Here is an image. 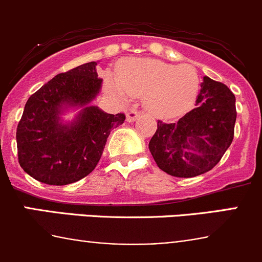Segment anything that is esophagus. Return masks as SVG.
Masks as SVG:
<instances>
[{
    "instance_id": "1",
    "label": "esophagus",
    "mask_w": 262,
    "mask_h": 262,
    "mask_svg": "<svg viewBox=\"0 0 262 262\" xmlns=\"http://www.w3.org/2000/svg\"><path fill=\"white\" fill-rule=\"evenodd\" d=\"M139 115H141V113L137 112V110H130V112L126 114V121H129V123H133V121H136L137 119H138Z\"/></svg>"
}]
</instances>
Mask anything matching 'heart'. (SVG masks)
I'll list each match as a JSON object with an SVG mask.
<instances>
[{
    "mask_svg": "<svg viewBox=\"0 0 262 262\" xmlns=\"http://www.w3.org/2000/svg\"><path fill=\"white\" fill-rule=\"evenodd\" d=\"M113 92L123 101L143 97L150 114L172 119L189 112L196 100L200 78L190 64H171L157 59H129L119 64Z\"/></svg>",
    "mask_w": 262,
    "mask_h": 262,
    "instance_id": "heart-1",
    "label": "heart"
}]
</instances>
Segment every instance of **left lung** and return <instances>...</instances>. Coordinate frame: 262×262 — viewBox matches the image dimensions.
<instances>
[{
  "label": "left lung",
  "mask_w": 262,
  "mask_h": 262,
  "mask_svg": "<svg viewBox=\"0 0 262 262\" xmlns=\"http://www.w3.org/2000/svg\"><path fill=\"white\" fill-rule=\"evenodd\" d=\"M195 105L176 123L158 120L148 144L158 167L176 178L210 171L233 141L236 97L226 84L205 76Z\"/></svg>",
  "instance_id": "obj_1"
}]
</instances>
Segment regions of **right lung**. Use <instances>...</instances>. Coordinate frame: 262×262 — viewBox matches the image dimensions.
<instances>
[{
	"label": "right lung",
	"mask_w": 262,
	"mask_h": 262,
	"mask_svg": "<svg viewBox=\"0 0 262 262\" xmlns=\"http://www.w3.org/2000/svg\"><path fill=\"white\" fill-rule=\"evenodd\" d=\"M96 62L59 73L31 95L16 130L18 163L48 185H68L94 171L112 129L124 114H107L91 105L100 94ZM76 111L72 121L62 115Z\"/></svg>",
	"instance_id": "add662e5"
}]
</instances>
